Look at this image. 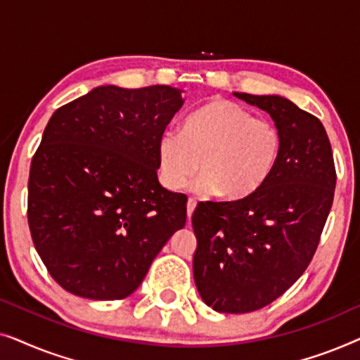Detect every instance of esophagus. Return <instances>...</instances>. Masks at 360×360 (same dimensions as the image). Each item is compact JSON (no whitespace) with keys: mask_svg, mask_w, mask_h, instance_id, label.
I'll use <instances>...</instances> for the list:
<instances>
[{"mask_svg":"<svg viewBox=\"0 0 360 360\" xmlns=\"http://www.w3.org/2000/svg\"><path fill=\"white\" fill-rule=\"evenodd\" d=\"M196 208V200L195 198H188V203H186V214H188V219H191V214Z\"/></svg>","mask_w":360,"mask_h":360,"instance_id":"34e87169","label":"esophagus"}]
</instances>
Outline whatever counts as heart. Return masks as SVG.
I'll return each mask as SVG.
<instances>
[{"label":"heart","instance_id":"obj_1","mask_svg":"<svg viewBox=\"0 0 360 360\" xmlns=\"http://www.w3.org/2000/svg\"><path fill=\"white\" fill-rule=\"evenodd\" d=\"M282 150L283 136L275 122L255 117L233 101L213 100L186 117L181 134L160 137L157 167L169 190L184 188L200 167L196 190L240 200L269 180Z\"/></svg>","mask_w":360,"mask_h":360}]
</instances>
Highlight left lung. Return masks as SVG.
Returning <instances> with one entry per match:
<instances>
[{
  "label": "left lung",
  "mask_w": 360,
  "mask_h": 360,
  "mask_svg": "<svg viewBox=\"0 0 360 360\" xmlns=\"http://www.w3.org/2000/svg\"><path fill=\"white\" fill-rule=\"evenodd\" d=\"M267 111L283 136L278 165L252 195L201 201L193 278L219 313H249L283 295L311 262L336 188L331 142L316 116L277 95L234 93Z\"/></svg>",
  "instance_id": "8db88e82"
}]
</instances>
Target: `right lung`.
Wrapping results in <instances>:
<instances>
[{
  "mask_svg": "<svg viewBox=\"0 0 360 360\" xmlns=\"http://www.w3.org/2000/svg\"><path fill=\"white\" fill-rule=\"evenodd\" d=\"M181 91L98 86L58 108L31 162L27 223L52 278L77 297L121 300L186 221V195L157 179V146Z\"/></svg>",
  "mask_w": 360,
  "mask_h": 360,
  "instance_id": "obj_1",
  "label": "right lung"
}]
</instances>
